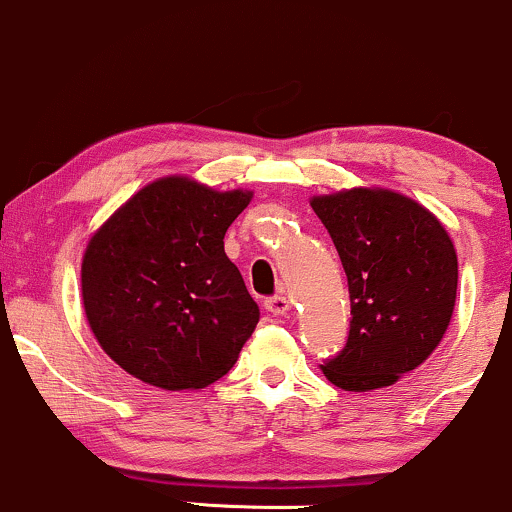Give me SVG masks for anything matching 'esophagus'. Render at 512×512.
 I'll return each mask as SVG.
<instances>
[{
  "label": "esophagus",
  "mask_w": 512,
  "mask_h": 512,
  "mask_svg": "<svg viewBox=\"0 0 512 512\" xmlns=\"http://www.w3.org/2000/svg\"><path fill=\"white\" fill-rule=\"evenodd\" d=\"M263 307L268 309L271 314H285L287 312V300L283 292H278V295H271L263 300Z\"/></svg>",
  "instance_id": "esophagus-1"
}]
</instances>
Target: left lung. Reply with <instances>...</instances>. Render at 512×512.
Wrapping results in <instances>:
<instances>
[{"mask_svg": "<svg viewBox=\"0 0 512 512\" xmlns=\"http://www.w3.org/2000/svg\"><path fill=\"white\" fill-rule=\"evenodd\" d=\"M312 208L341 256L350 292L346 346L324 360L346 392L389 387L433 353L452 319L457 254L426 208L392 191L353 188Z\"/></svg>", "mask_w": 512, "mask_h": 512, "instance_id": "obj_1", "label": "left lung"}]
</instances>
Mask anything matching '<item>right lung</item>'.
<instances>
[{
    "label": "right lung",
    "mask_w": 512,
    "mask_h": 512,
    "mask_svg": "<svg viewBox=\"0 0 512 512\" xmlns=\"http://www.w3.org/2000/svg\"><path fill=\"white\" fill-rule=\"evenodd\" d=\"M249 200L174 176L132 195L91 237L86 319L132 377L174 392L203 389L237 363L258 307L225 254V234Z\"/></svg>",
    "instance_id": "right-lung-1"
}]
</instances>
